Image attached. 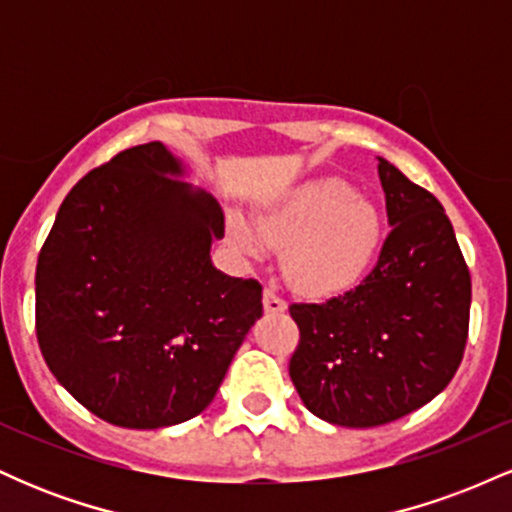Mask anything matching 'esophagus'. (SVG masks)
I'll use <instances>...</instances> for the list:
<instances>
[{
    "mask_svg": "<svg viewBox=\"0 0 512 512\" xmlns=\"http://www.w3.org/2000/svg\"><path fill=\"white\" fill-rule=\"evenodd\" d=\"M262 303H264V313H284L286 310V301L281 296H276L272 289L264 291Z\"/></svg>",
    "mask_w": 512,
    "mask_h": 512,
    "instance_id": "34e87169",
    "label": "esophagus"
}]
</instances>
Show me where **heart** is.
Instances as JSON below:
<instances>
[{"instance_id":"b5f03b06","label":"heart","mask_w":512,"mask_h":512,"mask_svg":"<svg viewBox=\"0 0 512 512\" xmlns=\"http://www.w3.org/2000/svg\"><path fill=\"white\" fill-rule=\"evenodd\" d=\"M257 231L267 245L286 248L284 269L298 291L327 296L366 272L380 248L383 219L349 182L317 178L260 211ZM231 233L243 250L260 252V238L238 214Z\"/></svg>"}]
</instances>
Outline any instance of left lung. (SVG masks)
I'll return each instance as SVG.
<instances>
[{
    "instance_id": "obj_1",
    "label": "left lung",
    "mask_w": 512,
    "mask_h": 512,
    "mask_svg": "<svg viewBox=\"0 0 512 512\" xmlns=\"http://www.w3.org/2000/svg\"><path fill=\"white\" fill-rule=\"evenodd\" d=\"M387 223L378 262L356 289L293 303L301 330L289 375L315 416L383 426L424 407L460 368L472 279L443 204L378 158Z\"/></svg>"
}]
</instances>
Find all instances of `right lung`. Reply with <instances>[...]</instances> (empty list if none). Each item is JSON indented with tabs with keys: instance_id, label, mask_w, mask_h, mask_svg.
I'll return each mask as SVG.
<instances>
[{
	"instance_id": "obj_1",
	"label": "right lung",
	"mask_w": 512,
	"mask_h": 512,
	"mask_svg": "<svg viewBox=\"0 0 512 512\" xmlns=\"http://www.w3.org/2000/svg\"><path fill=\"white\" fill-rule=\"evenodd\" d=\"M182 175L161 142L120 151L64 197L35 267L45 363L122 428L202 414L262 317V286L211 264L219 202Z\"/></svg>"
}]
</instances>
